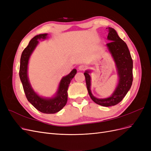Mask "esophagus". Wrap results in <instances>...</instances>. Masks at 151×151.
<instances>
[{"mask_svg":"<svg viewBox=\"0 0 151 151\" xmlns=\"http://www.w3.org/2000/svg\"><path fill=\"white\" fill-rule=\"evenodd\" d=\"M86 67L85 66H84V65H80L79 67V68H78V69H79V70L84 71V70H86Z\"/></svg>","mask_w":151,"mask_h":151,"instance_id":"1","label":"esophagus"}]
</instances>
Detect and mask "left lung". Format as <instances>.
Instances as JSON below:
<instances>
[{
    "label": "left lung",
    "mask_w": 151,
    "mask_h": 151,
    "mask_svg": "<svg viewBox=\"0 0 151 151\" xmlns=\"http://www.w3.org/2000/svg\"><path fill=\"white\" fill-rule=\"evenodd\" d=\"M107 39L110 42L106 45L108 51L111 54L115 63L118 83L114 92L106 98H97L93 95L91 91V70H87L84 73L86 78L87 89L91 98L96 104L103 106H111L119 103L125 96L131 88L133 81V61L130 53L124 41L118 35L116 31L112 28H108Z\"/></svg>",
    "instance_id": "1"
}]
</instances>
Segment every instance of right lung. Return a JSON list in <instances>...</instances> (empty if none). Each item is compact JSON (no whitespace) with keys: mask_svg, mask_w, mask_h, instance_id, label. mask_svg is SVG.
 Returning <instances> with one entry per match:
<instances>
[{"mask_svg":"<svg viewBox=\"0 0 151 151\" xmlns=\"http://www.w3.org/2000/svg\"><path fill=\"white\" fill-rule=\"evenodd\" d=\"M47 33L40 34L32 38L28 46L23 50L21 57L19 77L26 96L28 101L38 111L43 113L53 114L58 112L65 106L67 101V90L71 80L76 74L77 70L74 68L69 74L63 77L55 96L52 98L40 96L32 88L28 76V66L32 53L37 46L38 40L47 38Z\"/></svg>","mask_w":151,"mask_h":151,"instance_id":"obj_1","label":"right lung"}]
</instances>
